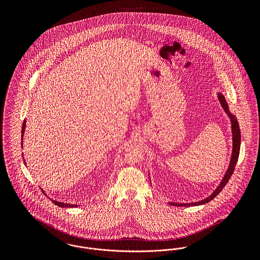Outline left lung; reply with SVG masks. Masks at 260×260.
Masks as SVG:
<instances>
[{"instance_id":"left-lung-1","label":"left lung","mask_w":260,"mask_h":260,"mask_svg":"<svg viewBox=\"0 0 260 260\" xmlns=\"http://www.w3.org/2000/svg\"><path fill=\"white\" fill-rule=\"evenodd\" d=\"M217 98L221 104V107L223 110L226 113V115L229 117L230 122H231V133H232V152H231V158H230V162L228 165V168L222 177V180L220 181V183L215 188V190L206 198L196 201V202H191V203H176V202H168L170 205L173 206H198V205H203L205 203H208L209 201H211L216 195L219 194V192L223 189V187L226 185V183L228 182L230 176L232 175L235 165L237 163L238 160V156H239V151H240V140H241V135H240V129H239V124L237 121V118L235 115H233L231 112L229 111V107L228 104L225 100V97L223 96L222 93L218 92L217 93ZM150 177V176H149Z\"/></svg>"}]
</instances>
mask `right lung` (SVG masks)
<instances>
[{"mask_svg": "<svg viewBox=\"0 0 260 260\" xmlns=\"http://www.w3.org/2000/svg\"><path fill=\"white\" fill-rule=\"evenodd\" d=\"M25 128H26V120H24V123H23V127H22V148H23V137H24V133H25ZM24 162H25V159H24ZM25 165H27L26 164V162H25ZM42 191H43V189H42ZM43 193L46 195V193L43 191ZM52 201H53V203H55L56 205H58V206H60V207H78V206H80V204H70V203H63V202H59V201H56V200H54V199H51Z\"/></svg>", "mask_w": 260, "mask_h": 260, "instance_id": "1", "label": "right lung"}]
</instances>
